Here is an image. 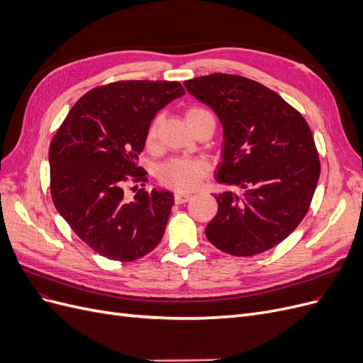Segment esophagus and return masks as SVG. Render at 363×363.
Listing matches in <instances>:
<instances>
[{
  "mask_svg": "<svg viewBox=\"0 0 363 363\" xmlns=\"http://www.w3.org/2000/svg\"><path fill=\"white\" fill-rule=\"evenodd\" d=\"M192 199L191 194H186V192H175L174 194V200L177 204H183V203H188Z\"/></svg>",
  "mask_w": 363,
  "mask_h": 363,
  "instance_id": "34e87169",
  "label": "esophagus"
}]
</instances>
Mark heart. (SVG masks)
Masks as SVG:
<instances>
[{"instance_id": "1", "label": "heart", "mask_w": 363, "mask_h": 363, "mask_svg": "<svg viewBox=\"0 0 363 363\" xmlns=\"http://www.w3.org/2000/svg\"><path fill=\"white\" fill-rule=\"evenodd\" d=\"M208 113L206 108L201 107H191L188 111V118L194 115ZM157 135V121L151 124L148 130V142H152ZM207 171L206 163L199 159H172L167 163H163L159 169V180L163 184H168L171 188L186 191L192 189L201 182Z\"/></svg>"}]
</instances>
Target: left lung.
Here are the masks:
<instances>
[{"label":"left lung","mask_w":363,"mask_h":363,"mask_svg":"<svg viewBox=\"0 0 363 363\" xmlns=\"http://www.w3.org/2000/svg\"><path fill=\"white\" fill-rule=\"evenodd\" d=\"M184 87L216 113L224 130L216 180L242 194L215 195L211 242L232 256H255L280 244L303 221L320 179L312 131L300 112L255 80L211 74Z\"/></svg>","instance_id":"1"}]
</instances>
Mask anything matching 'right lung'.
I'll return each instance as SVG.
<instances>
[{
	"mask_svg": "<svg viewBox=\"0 0 363 363\" xmlns=\"http://www.w3.org/2000/svg\"><path fill=\"white\" fill-rule=\"evenodd\" d=\"M182 95L179 82L128 80L95 87L74 104L52 138V203L98 255L131 262L159 245L172 194L139 189L130 200L124 186L130 177L147 182L138 160L151 121Z\"/></svg>",
	"mask_w": 363,
	"mask_h": 363,
	"instance_id": "right-lung-1",
	"label": "right lung"
}]
</instances>
